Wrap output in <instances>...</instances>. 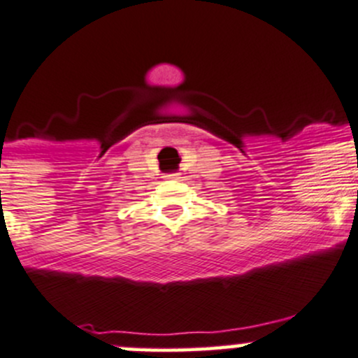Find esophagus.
Returning a JSON list of instances; mask_svg holds the SVG:
<instances>
[{"mask_svg":"<svg viewBox=\"0 0 358 358\" xmlns=\"http://www.w3.org/2000/svg\"><path fill=\"white\" fill-rule=\"evenodd\" d=\"M166 178H168V180H180V175H178V173H171V175H166Z\"/></svg>","mask_w":358,"mask_h":358,"instance_id":"34e87169","label":"esophagus"}]
</instances>
